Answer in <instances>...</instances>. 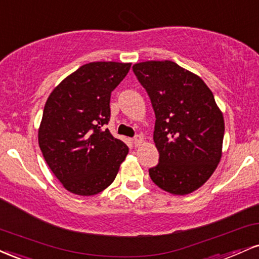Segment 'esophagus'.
Returning a JSON list of instances; mask_svg holds the SVG:
<instances>
[{"mask_svg": "<svg viewBox=\"0 0 259 259\" xmlns=\"http://www.w3.org/2000/svg\"><path fill=\"white\" fill-rule=\"evenodd\" d=\"M142 142H143V137L141 135H137L135 138H133V144H135V147H138V145H141Z\"/></svg>", "mask_w": 259, "mask_h": 259, "instance_id": "obj_1", "label": "esophagus"}]
</instances>
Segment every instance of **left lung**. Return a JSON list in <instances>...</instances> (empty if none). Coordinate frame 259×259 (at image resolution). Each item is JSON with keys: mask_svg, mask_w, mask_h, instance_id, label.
Here are the masks:
<instances>
[{"mask_svg": "<svg viewBox=\"0 0 259 259\" xmlns=\"http://www.w3.org/2000/svg\"><path fill=\"white\" fill-rule=\"evenodd\" d=\"M132 69L156 117L159 163L149 168V176L168 193L189 194L211 177L222 156L224 120L213 93L199 76L169 60Z\"/></svg>", "mask_w": 259, "mask_h": 259, "instance_id": "left-lung-1", "label": "left lung"}]
</instances>
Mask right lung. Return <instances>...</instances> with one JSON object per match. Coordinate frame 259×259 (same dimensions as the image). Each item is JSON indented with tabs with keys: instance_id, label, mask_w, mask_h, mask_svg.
<instances>
[{
	"instance_id": "obj_1",
	"label": "right lung",
	"mask_w": 259,
	"mask_h": 259,
	"mask_svg": "<svg viewBox=\"0 0 259 259\" xmlns=\"http://www.w3.org/2000/svg\"><path fill=\"white\" fill-rule=\"evenodd\" d=\"M131 64L94 62L82 65L56 87L46 102L38 144L51 171L66 190L96 195L108 188L128 154L105 124L111 92Z\"/></svg>"
}]
</instances>
